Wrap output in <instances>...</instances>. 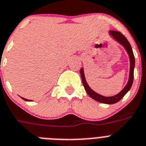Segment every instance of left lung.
I'll list each match as a JSON object with an SVG mask.
<instances>
[{
  "mask_svg": "<svg viewBox=\"0 0 146 146\" xmlns=\"http://www.w3.org/2000/svg\"><path fill=\"white\" fill-rule=\"evenodd\" d=\"M110 35H111L116 41L118 42L120 45H122L124 47V48L126 49L128 54H129V59H130V71H129V81H128V83L126 85V87H124L122 90L119 92L118 94L115 95V96H110V97H106V96H101V95L98 94L97 92H94L90 87H89L87 82H86L85 77H84L83 68H81L80 73L81 76H82V84H83L84 87L86 92H87V93L89 96L92 98V99L96 100V101H98V102L102 104H113L118 102L121 98H123V96L127 93L128 91L131 89V85H132L133 83V79H134V64H135V61H134V54H133L132 48H131V45H130V43H129V41L127 40V39L125 37V36H124L123 35H122L120 32H119V31H110Z\"/></svg>",
  "mask_w": 146,
  "mask_h": 146,
  "instance_id": "1",
  "label": "left lung"
}]
</instances>
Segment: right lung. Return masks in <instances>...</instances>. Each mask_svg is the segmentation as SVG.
Here are the masks:
<instances>
[{"mask_svg":"<svg viewBox=\"0 0 146 146\" xmlns=\"http://www.w3.org/2000/svg\"><path fill=\"white\" fill-rule=\"evenodd\" d=\"M21 98H22V97H21ZM23 98V99L24 100V101H29V100H28V99H26V98Z\"/></svg>","mask_w":146,"mask_h":146,"instance_id":"obj_1","label":"right lung"}]
</instances>
